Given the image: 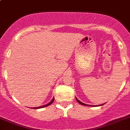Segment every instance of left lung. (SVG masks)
<instances>
[{"label": "left lung", "mask_w": 130, "mask_h": 130, "mask_svg": "<svg viewBox=\"0 0 130 130\" xmlns=\"http://www.w3.org/2000/svg\"><path fill=\"white\" fill-rule=\"evenodd\" d=\"M76 99L77 102H78L79 104H80L81 105H83V106H102V105H104V104H100V105H99V106H91V105H88V104H84V103L82 102H80L79 100H78V99H76Z\"/></svg>", "instance_id": "8db88e82"}]
</instances>
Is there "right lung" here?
I'll use <instances>...</instances> for the list:
<instances>
[{
	"label": "right lung",
	"instance_id": "add662e5",
	"mask_svg": "<svg viewBox=\"0 0 130 130\" xmlns=\"http://www.w3.org/2000/svg\"><path fill=\"white\" fill-rule=\"evenodd\" d=\"M54 100V97L53 99H52V100H51V101L50 102H49V103H48L47 104H46V105H44V106H39V107H32V108H31V109H40V108H43V107H46V106H48L49 105L52 104V103H53Z\"/></svg>",
	"mask_w": 130,
	"mask_h": 130
}]
</instances>
